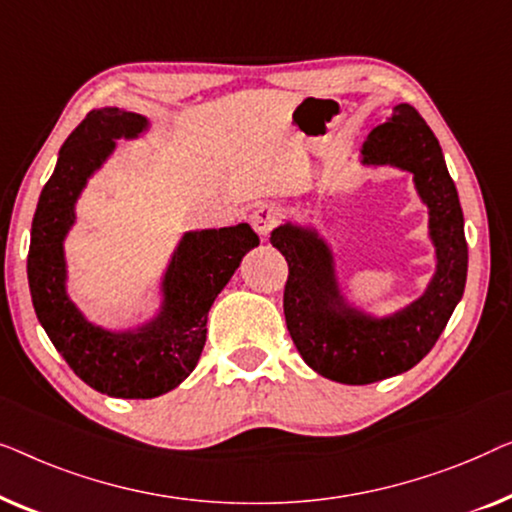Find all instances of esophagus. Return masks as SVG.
<instances>
[{
    "label": "esophagus",
    "mask_w": 512,
    "mask_h": 512,
    "mask_svg": "<svg viewBox=\"0 0 512 512\" xmlns=\"http://www.w3.org/2000/svg\"><path fill=\"white\" fill-rule=\"evenodd\" d=\"M280 215H283L280 213V206L273 204V201H269V204H259L253 211V215H250V225L255 227V232L259 236H266L273 227L278 225Z\"/></svg>",
    "instance_id": "obj_1"
}]
</instances>
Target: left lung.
<instances>
[{
    "label": "left lung",
    "mask_w": 512,
    "mask_h": 512,
    "mask_svg": "<svg viewBox=\"0 0 512 512\" xmlns=\"http://www.w3.org/2000/svg\"><path fill=\"white\" fill-rule=\"evenodd\" d=\"M362 162L410 171L429 206L436 273L420 299L380 320L355 311L338 292L331 253L315 229L280 225L271 232V243L290 266L283 294L287 331L313 371L345 385H369L413 369L448 325L469 269L455 181L438 139L413 106H394L392 118L371 129Z\"/></svg>",
    "instance_id": "left-lung-1"
}]
</instances>
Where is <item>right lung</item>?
Returning a JSON list of instances; mask_svg holds the SVG:
<instances>
[{
	"mask_svg": "<svg viewBox=\"0 0 512 512\" xmlns=\"http://www.w3.org/2000/svg\"><path fill=\"white\" fill-rule=\"evenodd\" d=\"M146 118L120 109L85 115L57 157L32 220L27 278L41 327L64 362L92 390L118 399H153L190 376L206 343V320L215 297L259 246L253 227L187 232L164 273V304L136 331H106L71 304L62 241L74 225V204L88 178L113 153L120 136L134 139Z\"/></svg>",
	"mask_w": 512,
	"mask_h": 512,
	"instance_id": "1",
	"label": "right lung"
}]
</instances>
